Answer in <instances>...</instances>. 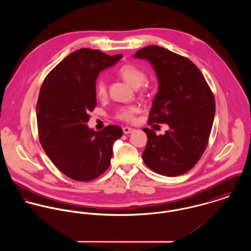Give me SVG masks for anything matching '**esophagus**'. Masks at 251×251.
Listing matches in <instances>:
<instances>
[{
    "label": "esophagus",
    "instance_id": "esophagus-1",
    "mask_svg": "<svg viewBox=\"0 0 251 251\" xmlns=\"http://www.w3.org/2000/svg\"><path fill=\"white\" fill-rule=\"evenodd\" d=\"M123 131H124L125 134H129V133H132L134 131V128L129 127V126H125V127H123Z\"/></svg>",
    "mask_w": 251,
    "mask_h": 251
}]
</instances>
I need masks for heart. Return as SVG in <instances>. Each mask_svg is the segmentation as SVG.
I'll list each match as a JSON object with an SVG mask.
<instances>
[{
    "mask_svg": "<svg viewBox=\"0 0 251 251\" xmlns=\"http://www.w3.org/2000/svg\"><path fill=\"white\" fill-rule=\"evenodd\" d=\"M118 74L130 86L133 88L140 87L146 79V73L139 69L138 67L131 65V64H126L123 65L119 71ZM96 95L99 99H103L107 95V88L106 84L103 80L98 81L96 85ZM137 112V107L135 106H125L121 107L116 113V117L120 120L131 122L134 120V116Z\"/></svg>",
    "mask_w": 251,
    "mask_h": 251,
    "instance_id": "b5f03b06",
    "label": "heart"
}]
</instances>
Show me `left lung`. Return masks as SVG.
<instances>
[{
    "instance_id": "8db88e82",
    "label": "left lung",
    "mask_w": 251,
    "mask_h": 251,
    "mask_svg": "<svg viewBox=\"0 0 251 251\" xmlns=\"http://www.w3.org/2000/svg\"><path fill=\"white\" fill-rule=\"evenodd\" d=\"M134 58L148 60L158 79L148 124L169 126L164 135L144 128L148 136L144 162L163 176L184 174L208 145L215 118L214 95L199 69L185 57L150 45L139 49Z\"/></svg>"
}]
</instances>
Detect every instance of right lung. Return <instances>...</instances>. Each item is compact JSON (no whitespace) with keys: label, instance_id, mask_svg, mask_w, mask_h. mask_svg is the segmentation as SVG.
I'll return each mask as SVG.
<instances>
[{"label":"right lung","instance_id":"1","mask_svg":"<svg viewBox=\"0 0 251 251\" xmlns=\"http://www.w3.org/2000/svg\"><path fill=\"white\" fill-rule=\"evenodd\" d=\"M123 55L81 48L45 77L36 104L39 141L55 166L69 178L88 181L110 166L113 144L123 136L118 126L90 129L89 112L97 106L96 80Z\"/></svg>","mask_w":251,"mask_h":251}]
</instances>
